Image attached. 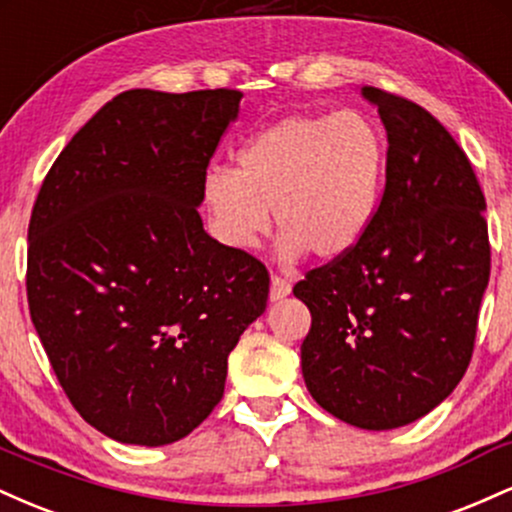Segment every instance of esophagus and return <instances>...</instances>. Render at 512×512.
<instances>
[{
    "label": "esophagus",
    "mask_w": 512,
    "mask_h": 512,
    "mask_svg": "<svg viewBox=\"0 0 512 512\" xmlns=\"http://www.w3.org/2000/svg\"><path fill=\"white\" fill-rule=\"evenodd\" d=\"M291 293V284L286 279H281V276L272 274V284H269V298L272 301H281V298H286Z\"/></svg>",
    "instance_id": "34e87169"
}]
</instances>
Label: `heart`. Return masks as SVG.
<instances>
[{
  "instance_id": "obj_1",
  "label": "heart",
  "mask_w": 512,
  "mask_h": 512,
  "mask_svg": "<svg viewBox=\"0 0 512 512\" xmlns=\"http://www.w3.org/2000/svg\"><path fill=\"white\" fill-rule=\"evenodd\" d=\"M387 146L368 115H291L262 129L238 154L236 173L211 170L204 207L214 236L248 250L274 211L281 250L337 260L366 236L378 211Z\"/></svg>"
}]
</instances>
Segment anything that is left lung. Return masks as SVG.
Returning <instances> with one entry per match:
<instances>
[{"mask_svg": "<svg viewBox=\"0 0 512 512\" xmlns=\"http://www.w3.org/2000/svg\"><path fill=\"white\" fill-rule=\"evenodd\" d=\"M361 96L387 132L385 190L354 250L293 286L313 315L305 387L366 431L436 409L469 366L491 248L472 163L421 105L380 88Z\"/></svg>", "mask_w": 512, "mask_h": 512, "instance_id": "8db88e82", "label": "left lung"}]
</instances>
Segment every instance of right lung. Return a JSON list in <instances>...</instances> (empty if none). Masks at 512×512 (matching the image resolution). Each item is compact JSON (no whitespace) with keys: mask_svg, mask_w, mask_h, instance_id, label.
I'll list each match as a JSON object with an SVG mask.
<instances>
[{"mask_svg":"<svg viewBox=\"0 0 512 512\" xmlns=\"http://www.w3.org/2000/svg\"><path fill=\"white\" fill-rule=\"evenodd\" d=\"M240 98L120 93L64 146L33 204L35 332L74 409L120 443L156 448L195 431L267 308L264 264L211 238L197 211Z\"/></svg>","mask_w":512,"mask_h":512,"instance_id":"right-lung-1","label":"right lung"}]
</instances>
